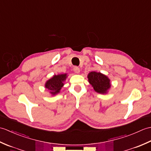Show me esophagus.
Segmentation results:
<instances>
[{
    "instance_id": "1",
    "label": "esophagus",
    "mask_w": 151,
    "mask_h": 151,
    "mask_svg": "<svg viewBox=\"0 0 151 151\" xmlns=\"http://www.w3.org/2000/svg\"><path fill=\"white\" fill-rule=\"evenodd\" d=\"M73 70H74V71H75L76 73H77V74L80 73V71H81V70H80V69L78 68V67H76V66L74 67Z\"/></svg>"
}]
</instances>
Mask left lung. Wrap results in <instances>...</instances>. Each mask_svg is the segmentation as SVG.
I'll return each mask as SVG.
<instances>
[{
	"label": "left lung",
	"mask_w": 151,
	"mask_h": 151,
	"mask_svg": "<svg viewBox=\"0 0 151 151\" xmlns=\"http://www.w3.org/2000/svg\"><path fill=\"white\" fill-rule=\"evenodd\" d=\"M88 81L94 90L99 93H106L111 87L110 80L108 76L101 73L90 72L88 75Z\"/></svg>",
	"instance_id": "1"
}]
</instances>
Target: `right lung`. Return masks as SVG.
I'll list each match as a JSON object with an SVG mask.
<instances>
[{"label":"right lung","instance_id":"right-lung-1","mask_svg":"<svg viewBox=\"0 0 151 151\" xmlns=\"http://www.w3.org/2000/svg\"><path fill=\"white\" fill-rule=\"evenodd\" d=\"M67 74L54 75L52 78L47 81L45 84V88L50 90V94L55 95L60 91V89L63 86V82L67 78Z\"/></svg>","mask_w":151,"mask_h":151}]
</instances>
